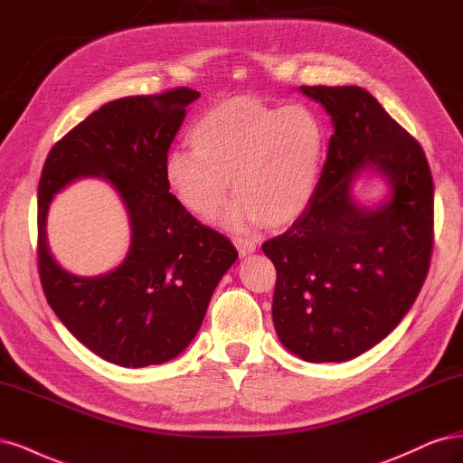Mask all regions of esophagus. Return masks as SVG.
Listing matches in <instances>:
<instances>
[{
    "mask_svg": "<svg viewBox=\"0 0 463 463\" xmlns=\"http://www.w3.org/2000/svg\"><path fill=\"white\" fill-rule=\"evenodd\" d=\"M232 242H234V246H236V250H238V253H241V256H250L251 251H256V242L250 241V238L236 236V238H232Z\"/></svg>",
    "mask_w": 463,
    "mask_h": 463,
    "instance_id": "esophagus-1",
    "label": "esophagus"
}]
</instances>
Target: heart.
<instances>
[{
	"mask_svg": "<svg viewBox=\"0 0 463 463\" xmlns=\"http://www.w3.org/2000/svg\"><path fill=\"white\" fill-rule=\"evenodd\" d=\"M194 150L175 147L163 178L184 212L212 221L231 192L238 200L225 221L232 229L294 222L317 186L325 134L304 106L273 108L232 98L205 111L190 130Z\"/></svg>",
	"mask_w": 463,
	"mask_h": 463,
	"instance_id": "1",
	"label": "heart"
}]
</instances>
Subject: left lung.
I'll return each mask as SVG.
<instances>
[{
	"label": "left lung",
	"mask_w": 463,
	"mask_h": 463,
	"mask_svg": "<svg viewBox=\"0 0 463 463\" xmlns=\"http://www.w3.org/2000/svg\"><path fill=\"white\" fill-rule=\"evenodd\" d=\"M333 118L307 210L261 248L275 263L273 323L306 362H346L392 333L420 294L432 251V176L423 147L360 86H300ZM383 174L375 211L351 198L354 178Z\"/></svg>",
	"instance_id": "8db88e82"
}]
</instances>
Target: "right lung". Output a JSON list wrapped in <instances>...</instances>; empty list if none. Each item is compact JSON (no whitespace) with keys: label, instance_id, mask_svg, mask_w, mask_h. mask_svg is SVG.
<instances>
[{"label":"right lung","instance_id":"add662e5","mask_svg":"<svg viewBox=\"0 0 463 463\" xmlns=\"http://www.w3.org/2000/svg\"><path fill=\"white\" fill-rule=\"evenodd\" d=\"M190 88L106 103L59 140L38 186V269L43 294L71 335L121 367L165 364L200 331L215 287L236 261L227 236L184 212L163 178ZM84 175L118 190L131 222V246L99 278L65 272L51 256L45 217L52 196Z\"/></svg>","mask_w":463,"mask_h":463}]
</instances>
